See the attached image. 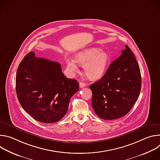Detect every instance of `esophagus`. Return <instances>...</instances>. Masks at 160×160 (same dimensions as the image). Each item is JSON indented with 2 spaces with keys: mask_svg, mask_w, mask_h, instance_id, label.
I'll use <instances>...</instances> for the list:
<instances>
[{
  "mask_svg": "<svg viewBox=\"0 0 160 160\" xmlns=\"http://www.w3.org/2000/svg\"><path fill=\"white\" fill-rule=\"evenodd\" d=\"M79 86L80 88H83V87H86V83H83V82H80V83H79Z\"/></svg>",
  "mask_w": 160,
  "mask_h": 160,
  "instance_id": "obj_1",
  "label": "esophagus"
}]
</instances>
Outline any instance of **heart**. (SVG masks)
I'll use <instances>...</instances> for the list:
<instances>
[{"label": "heart", "instance_id": "heart-1", "mask_svg": "<svg viewBox=\"0 0 160 160\" xmlns=\"http://www.w3.org/2000/svg\"><path fill=\"white\" fill-rule=\"evenodd\" d=\"M69 72L74 75L78 72L77 63L84 66V72L88 78L92 80L101 78L106 73L110 62L109 55L101 49L92 48L82 50L75 56L73 59H66Z\"/></svg>", "mask_w": 160, "mask_h": 160}]
</instances>
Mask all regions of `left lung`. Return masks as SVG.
Segmentation results:
<instances>
[{"mask_svg":"<svg viewBox=\"0 0 160 160\" xmlns=\"http://www.w3.org/2000/svg\"><path fill=\"white\" fill-rule=\"evenodd\" d=\"M90 88L92 108L101 119H117L131 110L141 92V75L138 62L128 45Z\"/></svg>","mask_w":160,"mask_h":160,"instance_id":"8db88e82","label":"left lung"}]
</instances>
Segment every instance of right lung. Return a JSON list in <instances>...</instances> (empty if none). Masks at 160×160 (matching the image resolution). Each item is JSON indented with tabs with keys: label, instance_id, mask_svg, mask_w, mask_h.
I'll list each match as a JSON object with an SVG mask.
<instances>
[{
	"label": "right lung",
	"instance_id": "right-lung-1",
	"mask_svg": "<svg viewBox=\"0 0 160 160\" xmlns=\"http://www.w3.org/2000/svg\"><path fill=\"white\" fill-rule=\"evenodd\" d=\"M35 55L29 52L18 68L17 97L21 107L35 120L56 123L66 114L79 84L64 75L59 62Z\"/></svg>",
	"mask_w": 160,
	"mask_h": 160
}]
</instances>
